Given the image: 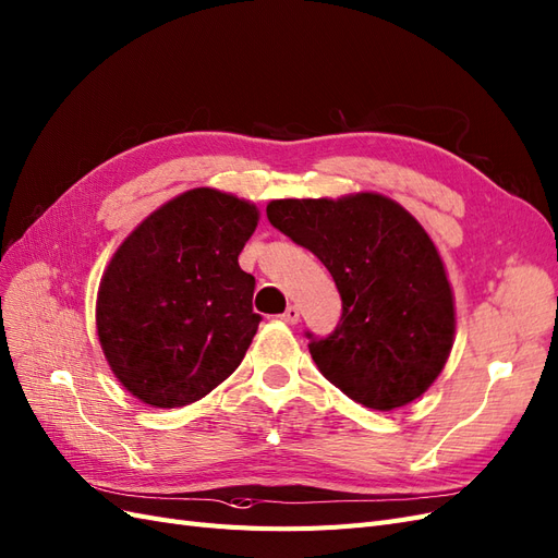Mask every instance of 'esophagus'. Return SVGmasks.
<instances>
[{
  "instance_id": "34e87169",
  "label": "esophagus",
  "mask_w": 558,
  "mask_h": 558,
  "mask_svg": "<svg viewBox=\"0 0 558 558\" xmlns=\"http://www.w3.org/2000/svg\"><path fill=\"white\" fill-rule=\"evenodd\" d=\"M280 320L288 323V325H296L299 323V308L296 306H288V308H284V313L280 315Z\"/></svg>"
}]
</instances>
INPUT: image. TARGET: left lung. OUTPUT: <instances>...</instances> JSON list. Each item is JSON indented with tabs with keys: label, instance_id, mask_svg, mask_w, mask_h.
<instances>
[{
	"label": "left lung",
	"instance_id": "obj_1",
	"mask_svg": "<svg viewBox=\"0 0 558 558\" xmlns=\"http://www.w3.org/2000/svg\"><path fill=\"white\" fill-rule=\"evenodd\" d=\"M266 217L337 282V329L325 339L306 331L325 378L376 411L404 407L433 386L456 317L447 270L418 221L378 194L270 201Z\"/></svg>",
	"mask_w": 558,
	"mask_h": 558
}]
</instances>
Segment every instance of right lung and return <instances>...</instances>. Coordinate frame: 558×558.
<instances>
[{
	"mask_svg": "<svg viewBox=\"0 0 558 558\" xmlns=\"http://www.w3.org/2000/svg\"><path fill=\"white\" fill-rule=\"evenodd\" d=\"M259 210L191 189L151 213L111 257L98 292V337L111 372L140 402L201 400L243 362L262 315L238 266Z\"/></svg>",
	"mask_w": 558,
	"mask_h": 558,
	"instance_id": "1",
	"label": "right lung"
}]
</instances>
